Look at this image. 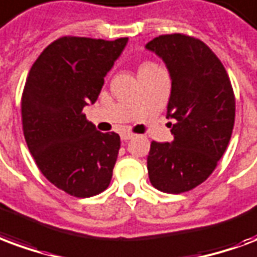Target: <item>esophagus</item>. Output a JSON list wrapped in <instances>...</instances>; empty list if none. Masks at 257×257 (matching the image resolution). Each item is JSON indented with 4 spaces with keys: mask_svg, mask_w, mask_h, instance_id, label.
Listing matches in <instances>:
<instances>
[{
    "mask_svg": "<svg viewBox=\"0 0 257 257\" xmlns=\"http://www.w3.org/2000/svg\"><path fill=\"white\" fill-rule=\"evenodd\" d=\"M134 138H135V135L129 134V132H122V134H121V140H123V142L131 140V139H134Z\"/></svg>",
    "mask_w": 257,
    "mask_h": 257,
    "instance_id": "34e87169",
    "label": "esophagus"
}]
</instances>
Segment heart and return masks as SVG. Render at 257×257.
<instances>
[{"label":"heart","instance_id":"1","mask_svg":"<svg viewBox=\"0 0 257 257\" xmlns=\"http://www.w3.org/2000/svg\"><path fill=\"white\" fill-rule=\"evenodd\" d=\"M153 66H157V65H155V64H153V62H144L143 65L140 66V70L148 69V68H153Z\"/></svg>","mask_w":257,"mask_h":257}]
</instances>
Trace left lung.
<instances>
[{"label": "left lung", "mask_w": 257, "mask_h": 257, "mask_svg": "<svg viewBox=\"0 0 257 257\" xmlns=\"http://www.w3.org/2000/svg\"><path fill=\"white\" fill-rule=\"evenodd\" d=\"M146 47L169 69L167 118L174 119L172 143H151L148 177L153 187L177 195L206 181L225 154L234 126V92L225 66L200 39L167 34Z\"/></svg>", "instance_id": "8db88e82"}]
</instances>
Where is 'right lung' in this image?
<instances>
[{"instance_id":"obj_1","label":"right lung","mask_w":257,"mask_h":257,"mask_svg":"<svg viewBox=\"0 0 257 257\" xmlns=\"http://www.w3.org/2000/svg\"><path fill=\"white\" fill-rule=\"evenodd\" d=\"M126 42L58 38L28 73L22 95L26 143L42 174L70 196L91 197L109 187L119 136L96 131L83 107L98 99Z\"/></svg>"}]
</instances>
